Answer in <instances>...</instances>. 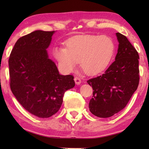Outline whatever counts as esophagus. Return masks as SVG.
Segmentation results:
<instances>
[{"label": "esophagus", "mask_w": 149, "mask_h": 149, "mask_svg": "<svg viewBox=\"0 0 149 149\" xmlns=\"http://www.w3.org/2000/svg\"><path fill=\"white\" fill-rule=\"evenodd\" d=\"M74 81H75V83L76 85H80L81 83V81L79 79V77H75L74 78Z\"/></svg>", "instance_id": "esophagus-1"}]
</instances>
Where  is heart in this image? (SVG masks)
<instances>
[{
    "label": "heart",
    "instance_id": "b5f03b06",
    "mask_svg": "<svg viewBox=\"0 0 149 149\" xmlns=\"http://www.w3.org/2000/svg\"><path fill=\"white\" fill-rule=\"evenodd\" d=\"M65 45L56 46L52 50L63 71L74 72L80 61L81 68L89 75L104 71L115 50L114 41L107 35H77L68 39Z\"/></svg>",
    "mask_w": 149,
    "mask_h": 149
}]
</instances>
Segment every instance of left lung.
<instances>
[{"instance_id": "8db88e82", "label": "left lung", "mask_w": 149, "mask_h": 149, "mask_svg": "<svg viewBox=\"0 0 149 149\" xmlns=\"http://www.w3.org/2000/svg\"><path fill=\"white\" fill-rule=\"evenodd\" d=\"M115 61L104 74L87 81L94 91L89 108L99 118H109L123 110L137 89L139 81L138 52L127 37L116 33Z\"/></svg>"}]
</instances>
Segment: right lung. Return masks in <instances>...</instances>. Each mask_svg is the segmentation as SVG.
Instances as JSON below:
<instances>
[{
    "label": "right lung",
    "mask_w": 149,
    "mask_h": 149,
    "mask_svg": "<svg viewBox=\"0 0 149 149\" xmlns=\"http://www.w3.org/2000/svg\"><path fill=\"white\" fill-rule=\"evenodd\" d=\"M56 31L36 30L17 40L8 60L10 89L21 105L35 116L47 118L58 112L74 77L59 74L47 49Z\"/></svg>",
    "instance_id": "1"
}]
</instances>
